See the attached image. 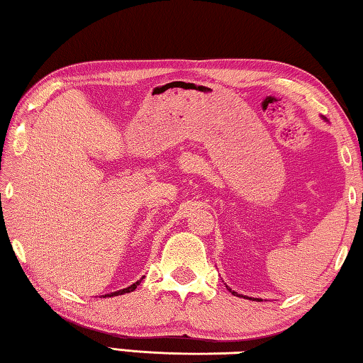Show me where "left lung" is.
Masks as SVG:
<instances>
[{"label":"left lung","mask_w":363,"mask_h":363,"mask_svg":"<svg viewBox=\"0 0 363 363\" xmlns=\"http://www.w3.org/2000/svg\"><path fill=\"white\" fill-rule=\"evenodd\" d=\"M227 290H229V291H230V293L233 294V296H240V298H247V296H243V294H238V293H235V291H232L229 286H227ZM250 299H253V301H255V299H256V301H261L259 298H250Z\"/></svg>","instance_id":"obj_1"}]
</instances>
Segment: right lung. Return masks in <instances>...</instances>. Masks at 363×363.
Instances as JSON below:
<instances>
[{"label": "right lung", "mask_w": 363, "mask_h": 363, "mask_svg": "<svg viewBox=\"0 0 363 363\" xmlns=\"http://www.w3.org/2000/svg\"><path fill=\"white\" fill-rule=\"evenodd\" d=\"M143 280V279H140ZM140 280H138L136 284H133L131 286H128V288H123V290H118V291H113V293H110V294H106V296L104 298H112V296H118V294H125V293H131V291H134L138 288V285L140 284Z\"/></svg>", "instance_id": "right-lung-1"}]
</instances>
